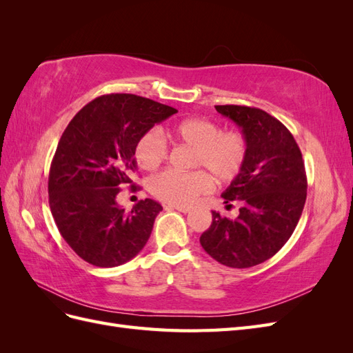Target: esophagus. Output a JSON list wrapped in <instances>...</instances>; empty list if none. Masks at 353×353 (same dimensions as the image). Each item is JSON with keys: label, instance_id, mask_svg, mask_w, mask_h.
<instances>
[{"label": "esophagus", "instance_id": "esophagus-1", "mask_svg": "<svg viewBox=\"0 0 353 353\" xmlns=\"http://www.w3.org/2000/svg\"><path fill=\"white\" fill-rule=\"evenodd\" d=\"M168 208L179 210V212H183V213H188V212L191 210V208H187V206H176V205H168Z\"/></svg>", "mask_w": 353, "mask_h": 353}]
</instances>
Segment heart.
Here are the masks:
<instances>
[{
  "mask_svg": "<svg viewBox=\"0 0 353 353\" xmlns=\"http://www.w3.org/2000/svg\"><path fill=\"white\" fill-rule=\"evenodd\" d=\"M172 140L193 148L191 168H203L219 183L236 179L245 165L249 144L240 131H222L219 123L205 117H193L175 123L166 130ZM138 166L154 170L165 162L168 145L165 138L156 131L145 132L138 140L134 152ZM212 187L210 176L203 170L176 172L165 170L152 178L150 191L169 205L187 206Z\"/></svg>",
  "mask_w": 353,
  "mask_h": 353,
  "instance_id": "obj_1",
  "label": "heart"
}]
</instances>
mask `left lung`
Returning a JSON list of instances; mask_svg holds the SVG:
<instances>
[{"label": "left lung", "instance_id": "obj_1", "mask_svg": "<svg viewBox=\"0 0 353 353\" xmlns=\"http://www.w3.org/2000/svg\"><path fill=\"white\" fill-rule=\"evenodd\" d=\"M239 125L249 144L241 174L222 197L239 203L236 219L212 212V225L201 234L208 254L230 268H250L279 252L293 234L306 200V172L301 148L274 116L248 105H215Z\"/></svg>", "mask_w": 353, "mask_h": 353}]
</instances>
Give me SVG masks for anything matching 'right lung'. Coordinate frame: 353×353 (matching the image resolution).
I'll return each instance as SVG.
<instances>
[{
	"mask_svg": "<svg viewBox=\"0 0 353 353\" xmlns=\"http://www.w3.org/2000/svg\"><path fill=\"white\" fill-rule=\"evenodd\" d=\"M176 112L134 94H108L83 105L63 132L50 168V209L85 262L113 268L143 250L162 206L145 199L126 212L116 196L132 183L138 140Z\"/></svg>",
	"mask_w": 353,
	"mask_h": 353,
	"instance_id": "add662e5",
	"label": "right lung"
}]
</instances>
